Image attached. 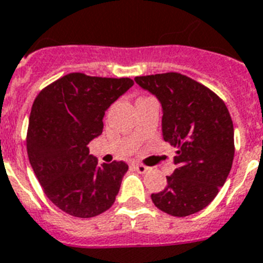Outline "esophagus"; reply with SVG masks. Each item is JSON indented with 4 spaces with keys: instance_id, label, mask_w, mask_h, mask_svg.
I'll return each mask as SVG.
<instances>
[{
    "instance_id": "34e87169",
    "label": "esophagus",
    "mask_w": 263,
    "mask_h": 263,
    "mask_svg": "<svg viewBox=\"0 0 263 263\" xmlns=\"http://www.w3.org/2000/svg\"><path fill=\"white\" fill-rule=\"evenodd\" d=\"M134 167H135L136 171H139V173H140V174L147 173V171H148V170H149L148 167L143 164V163H135V164H134Z\"/></svg>"
}]
</instances>
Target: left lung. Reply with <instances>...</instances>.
Instances as JSON below:
<instances>
[{"label": "left lung", "mask_w": 263, "mask_h": 263, "mask_svg": "<svg viewBox=\"0 0 263 263\" xmlns=\"http://www.w3.org/2000/svg\"><path fill=\"white\" fill-rule=\"evenodd\" d=\"M159 99L163 139L176 148V168L163 191L152 194L159 210L187 217L203 210L226 182L234 159V127L224 101L210 88L178 72L138 76Z\"/></svg>", "instance_id": "left-lung-1"}]
</instances>
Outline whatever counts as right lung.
<instances>
[{
	"instance_id": "obj_1",
	"label": "right lung",
	"mask_w": 263,
	"mask_h": 263,
	"mask_svg": "<svg viewBox=\"0 0 263 263\" xmlns=\"http://www.w3.org/2000/svg\"><path fill=\"white\" fill-rule=\"evenodd\" d=\"M132 85L129 77L73 72L34 99L26 134L30 165L48 199L72 217H96L114 204L128 164H99L87 145L103 132L105 109Z\"/></svg>"
}]
</instances>
